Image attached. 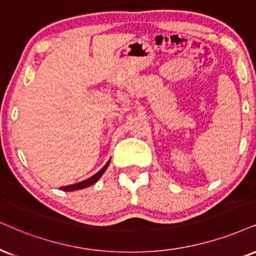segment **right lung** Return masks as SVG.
Instances as JSON below:
<instances>
[{
	"label": "right lung",
	"instance_id": "add662e5",
	"mask_svg": "<svg viewBox=\"0 0 256 256\" xmlns=\"http://www.w3.org/2000/svg\"><path fill=\"white\" fill-rule=\"evenodd\" d=\"M108 164H110V160L108 162V163L105 164V166L102 168V170L100 171H98V172H96L94 176H92V177H90V178H87V180H82V182H79V183H76V184H72V186H62V188H60L61 190H64V192H74V190H80V189H84V188H87V186H92V184H94L96 180H98L100 177L102 176V174L105 172V170L108 169Z\"/></svg>",
	"mask_w": 256,
	"mask_h": 256
}]
</instances>
